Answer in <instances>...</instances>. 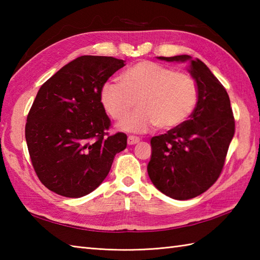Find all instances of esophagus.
<instances>
[{
	"mask_svg": "<svg viewBox=\"0 0 260 260\" xmlns=\"http://www.w3.org/2000/svg\"><path fill=\"white\" fill-rule=\"evenodd\" d=\"M139 142H140V137L134 136V135H129L128 139H127V143H128V145H135Z\"/></svg>",
	"mask_w": 260,
	"mask_h": 260,
	"instance_id": "1",
	"label": "esophagus"
}]
</instances>
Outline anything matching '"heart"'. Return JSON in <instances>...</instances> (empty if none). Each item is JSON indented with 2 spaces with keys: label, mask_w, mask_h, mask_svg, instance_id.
I'll list each match as a JSON object with an SVG mask.
<instances>
[{
  "label": "heart",
  "mask_w": 260,
  "mask_h": 260,
  "mask_svg": "<svg viewBox=\"0 0 260 260\" xmlns=\"http://www.w3.org/2000/svg\"><path fill=\"white\" fill-rule=\"evenodd\" d=\"M119 82L104 84L101 102L110 117L118 121L128 117L137 104L139 110L120 125L127 132L144 133L155 125L165 131L175 128L197 108L196 81L167 66L139 61L120 75Z\"/></svg>",
  "instance_id": "b5f03b06"
}]
</instances>
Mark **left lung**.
<instances>
[{"label":"left lung","instance_id":"left-lung-1","mask_svg":"<svg viewBox=\"0 0 260 260\" xmlns=\"http://www.w3.org/2000/svg\"><path fill=\"white\" fill-rule=\"evenodd\" d=\"M157 59L190 62L199 101L184 124L152 137L147 173L165 196L187 200L206 192L221 174L235 135V118L228 92L201 60L187 54Z\"/></svg>","mask_w":260,"mask_h":260}]
</instances>
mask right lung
<instances>
[{"instance_id": "1", "label": "right lung", "mask_w": 260, "mask_h": 260, "mask_svg": "<svg viewBox=\"0 0 260 260\" xmlns=\"http://www.w3.org/2000/svg\"><path fill=\"white\" fill-rule=\"evenodd\" d=\"M124 60L81 56L49 78L27 114L25 140L41 183L59 196L80 198L102 184L124 133L108 135L110 119L101 102L105 82Z\"/></svg>"}]
</instances>
